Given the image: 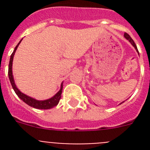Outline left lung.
Returning <instances> with one entry per match:
<instances>
[{
	"instance_id": "8db88e82",
	"label": "left lung",
	"mask_w": 150,
	"mask_h": 150,
	"mask_svg": "<svg viewBox=\"0 0 150 150\" xmlns=\"http://www.w3.org/2000/svg\"><path fill=\"white\" fill-rule=\"evenodd\" d=\"M124 37H125V39L128 40L129 41L130 43H131V44H132V46H133L134 47V49H135V50H136V51H137V52H138V50H137V46H136V44H135V43H134V42L133 40L132 39V38H131V37H130V36L128 35V34H127V33H125V34H124ZM138 54H139V52H138ZM123 102H124V101H123ZM123 102L120 103V104H122Z\"/></svg>"
}]
</instances>
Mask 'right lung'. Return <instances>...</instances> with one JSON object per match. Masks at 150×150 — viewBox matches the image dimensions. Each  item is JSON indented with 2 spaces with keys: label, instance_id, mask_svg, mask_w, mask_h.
Segmentation results:
<instances>
[{
  "label": "right lung",
  "instance_id": "right-lung-1",
  "mask_svg": "<svg viewBox=\"0 0 150 150\" xmlns=\"http://www.w3.org/2000/svg\"><path fill=\"white\" fill-rule=\"evenodd\" d=\"M22 40V39L19 41V43L17 44V46L15 47V50L13 51V52L12 53L11 56H10V63H9V70H8V76H9V79H10V83L12 85V87H13V90L15 91L16 94L18 95V97L22 100H23L25 104H27L28 105H29L30 107H32L36 109H40V110H48L51 109L52 107H55V106L58 105L59 100L61 99V97H62V88H63V82L61 84V88L56 94H55L54 96H52V98L49 99H46V100H37L35 98H33L31 97L28 96V95H25V94L22 93L20 90L17 88L16 85L15 84V81H14V77H13V57L15 55V52L16 51L17 48H18V45L20 44L21 41Z\"/></svg>",
  "mask_w": 150,
  "mask_h": 150
}]
</instances>
